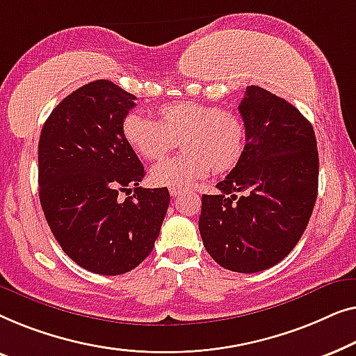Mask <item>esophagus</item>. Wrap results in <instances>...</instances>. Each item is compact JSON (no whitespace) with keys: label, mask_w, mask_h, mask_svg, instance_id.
Listing matches in <instances>:
<instances>
[{"label":"esophagus","mask_w":356,"mask_h":356,"mask_svg":"<svg viewBox=\"0 0 356 356\" xmlns=\"http://www.w3.org/2000/svg\"><path fill=\"white\" fill-rule=\"evenodd\" d=\"M169 193L172 195V197H179L180 193H182V188H177V187H172V188H169Z\"/></svg>","instance_id":"1"}]
</instances>
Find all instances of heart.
<instances>
[{
	"label": "heart",
	"mask_w": 356,
	"mask_h": 356,
	"mask_svg": "<svg viewBox=\"0 0 356 356\" xmlns=\"http://www.w3.org/2000/svg\"><path fill=\"white\" fill-rule=\"evenodd\" d=\"M158 121L129 113L122 137L138 156L158 161L176 147L185 153L156 164L152 182L161 187L185 188L214 172H227L240 163L247 145V127L237 113L213 104L177 102L158 108Z\"/></svg>",
	"instance_id": "heart-1"
}]
</instances>
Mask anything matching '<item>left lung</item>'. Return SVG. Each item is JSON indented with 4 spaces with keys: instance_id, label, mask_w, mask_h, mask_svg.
Listing matches in <instances>:
<instances>
[{
    "instance_id": "8db88e82",
    "label": "left lung",
    "mask_w": 356,
    "mask_h": 356,
    "mask_svg": "<svg viewBox=\"0 0 356 356\" xmlns=\"http://www.w3.org/2000/svg\"><path fill=\"white\" fill-rule=\"evenodd\" d=\"M247 127L243 156L203 195L198 229L214 261L258 273L292 252L318 197L319 158L313 126L293 104L257 85L238 104Z\"/></svg>"
}]
</instances>
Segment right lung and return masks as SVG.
<instances>
[{
    "mask_svg": "<svg viewBox=\"0 0 356 356\" xmlns=\"http://www.w3.org/2000/svg\"><path fill=\"white\" fill-rule=\"evenodd\" d=\"M135 99L109 80L90 82L53 109L38 142L48 226L72 261L103 276L132 271L152 253L171 200L166 187H138L143 164L122 137Z\"/></svg>",
    "mask_w": 356,
    "mask_h": 356,
    "instance_id": "add662e5",
    "label": "right lung"
}]
</instances>
